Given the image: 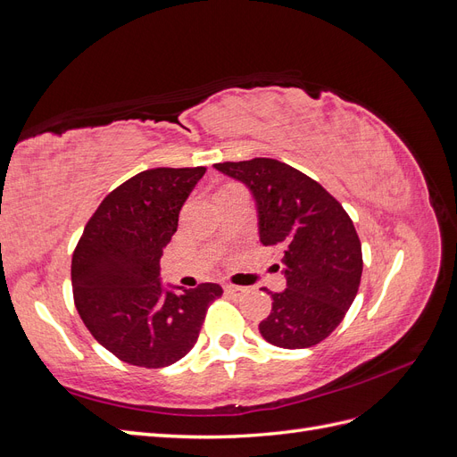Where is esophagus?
<instances>
[{
	"label": "esophagus",
	"mask_w": 457,
	"mask_h": 457,
	"mask_svg": "<svg viewBox=\"0 0 457 457\" xmlns=\"http://www.w3.org/2000/svg\"><path fill=\"white\" fill-rule=\"evenodd\" d=\"M225 292H227V294H230V295H242V294H245V292H247V287H244V286H234V284H227V286H225Z\"/></svg>",
	"instance_id": "obj_1"
}]
</instances>
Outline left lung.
Returning a JSON list of instances; mask_svg holds the SVG:
<instances>
[{"label": "left lung", "instance_id": "left-lung-1", "mask_svg": "<svg viewBox=\"0 0 457 457\" xmlns=\"http://www.w3.org/2000/svg\"><path fill=\"white\" fill-rule=\"evenodd\" d=\"M213 168L252 192L259 240L284 253V292H269L261 336L282 349H307L334 331L356 297L362 245L343 205L305 173L278 160L253 158ZM267 292V289H265Z\"/></svg>", "mask_w": 457, "mask_h": 457}]
</instances>
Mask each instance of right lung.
<instances>
[{
	"instance_id": "add662e5",
	"label": "right lung",
	"mask_w": 457,
	"mask_h": 457,
	"mask_svg": "<svg viewBox=\"0 0 457 457\" xmlns=\"http://www.w3.org/2000/svg\"><path fill=\"white\" fill-rule=\"evenodd\" d=\"M205 168L146 170L96 207L72 255L76 309L91 336L120 361L165 368L195 347L219 284L163 286L160 259L179 212Z\"/></svg>"
}]
</instances>
